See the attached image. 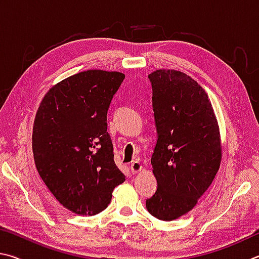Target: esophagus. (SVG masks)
<instances>
[{
    "label": "esophagus",
    "instance_id": "esophagus-1",
    "mask_svg": "<svg viewBox=\"0 0 259 259\" xmlns=\"http://www.w3.org/2000/svg\"><path fill=\"white\" fill-rule=\"evenodd\" d=\"M141 169H142V165L140 161L135 160L131 164V171H132V174H138L139 171H141Z\"/></svg>",
    "mask_w": 259,
    "mask_h": 259
}]
</instances>
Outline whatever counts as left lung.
I'll return each mask as SVG.
<instances>
[{
    "label": "left lung",
    "instance_id": "obj_1",
    "mask_svg": "<svg viewBox=\"0 0 259 259\" xmlns=\"http://www.w3.org/2000/svg\"><path fill=\"white\" fill-rule=\"evenodd\" d=\"M152 85L157 144L151 157L158 188L146 206L160 221L189 212L210 187L222 160L220 127L206 91L182 71L158 69Z\"/></svg>",
    "mask_w": 259,
    "mask_h": 259
}]
</instances>
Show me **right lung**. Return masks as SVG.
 <instances>
[{
    "label": "right lung",
    "mask_w": 259,
    "mask_h": 259,
    "mask_svg": "<svg viewBox=\"0 0 259 259\" xmlns=\"http://www.w3.org/2000/svg\"><path fill=\"white\" fill-rule=\"evenodd\" d=\"M125 75L91 69L59 81L44 95L33 127L38 174L54 198L77 215H97L125 181L113 161L107 112Z\"/></svg>",
    "instance_id": "right-lung-1"
}]
</instances>
